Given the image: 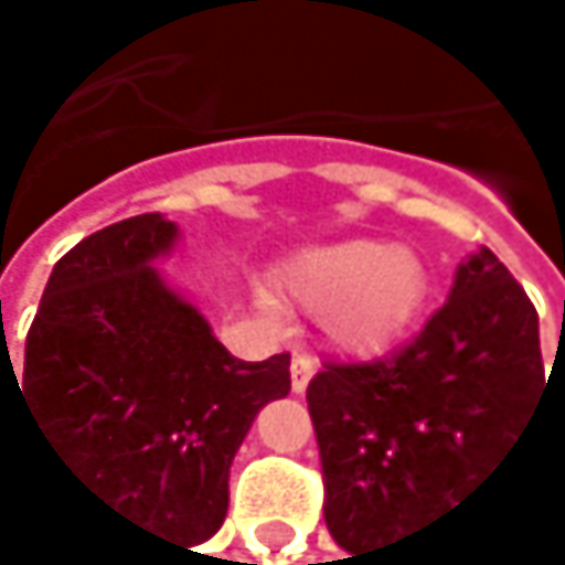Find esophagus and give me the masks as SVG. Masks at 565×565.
Masks as SVG:
<instances>
[{"instance_id": "esophagus-1", "label": "esophagus", "mask_w": 565, "mask_h": 565, "mask_svg": "<svg viewBox=\"0 0 565 565\" xmlns=\"http://www.w3.org/2000/svg\"><path fill=\"white\" fill-rule=\"evenodd\" d=\"M311 376H315V359L305 355V352H298L295 362H291V390L295 393H305L308 383H311Z\"/></svg>"}]
</instances>
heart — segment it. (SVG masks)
<instances>
[{
  "label": "heart",
  "instance_id": "1",
  "mask_svg": "<svg viewBox=\"0 0 565 565\" xmlns=\"http://www.w3.org/2000/svg\"><path fill=\"white\" fill-rule=\"evenodd\" d=\"M288 295L329 311V335L352 355H380L417 324L430 274L424 260L386 241H349L305 254L285 274Z\"/></svg>",
  "mask_w": 565,
  "mask_h": 565
}]
</instances>
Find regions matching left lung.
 <instances>
[{"label": "left lung", "instance_id": "8db88e82", "mask_svg": "<svg viewBox=\"0 0 565 565\" xmlns=\"http://www.w3.org/2000/svg\"><path fill=\"white\" fill-rule=\"evenodd\" d=\"M542 386L535 305L481 247L414 342L390 359L324 362L308 383L332 539L355 553L465 502Z\"/></svg>", "mask_w": 565, "mask_h": 565}]
</instances>
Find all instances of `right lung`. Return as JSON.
Instances as JSON below:
<instances>
[{
	"instance_id": "add662e5",
	"label": "right lung",
	"mask_w": 565,
	"mask_h": 565,
	"mask_svg": "<svg viewBox=\"0 0 565 565\" xmlns=\"http://www.w3.org/2000/svg\"><path fill=\"white\" fill-rule=\"evenodd\" d=\"M179 226L141 213L67 250L26 335L23 386L53 461L77 488L179 550L216 535L230 465L254 417L291 393V355L244 362L151 267ZM20 380H14V373Z\"/></svg>"
}]
</instances>
